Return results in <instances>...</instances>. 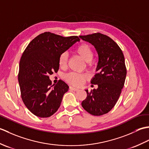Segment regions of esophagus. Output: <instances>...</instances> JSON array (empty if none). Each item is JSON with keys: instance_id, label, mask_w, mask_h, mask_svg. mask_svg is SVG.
Wrapping results in <instances>:
<instances>
[{"instance_id": "1", "label": "esophagus", "mask_w": 149, "mask_h": 149, "mask_svg": "<svg viewBox=\"0 0 149 149\" xmlns=\"http://www.w3.org/2000/svg\"><path fill=\"white\" fill-rule=\"evenodd\" d=\"M70 88L72 90H74V91H78L79 90V88L73 87V86H70Z\"/></svg>"}]
</instances>
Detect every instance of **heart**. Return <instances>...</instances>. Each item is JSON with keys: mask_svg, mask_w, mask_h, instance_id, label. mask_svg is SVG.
Returning <instances> with one entry per match:
<instances>
[{"mask_svg": "<svg viewBox=\"0 0 149 149\" xmlns=\"http://www.w3.org/2000/svg\"><path fill=\"white\" fill-rule=\"evenodd\" d=\"M75 52L79 55L85 61L90 63L93 58V52L91 47L86 43H82L79 45ZM68 63V55L66 52H63L59 56V65L61 68H65ZM88 75L84 74H79L75 72L68 73L65 75V80L68 83L75 86H79L88 79Z\"/></svg>", "mask_w": 149, "mask_h": 149, "instance_id": "heart-1", "label": "heart"}]
</instances>
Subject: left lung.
Segmentation results:
<instances>
[{
    "instance_id": "8db88e82",
    "label": "left lung",
    "mask_w": 149,
    "mask_h": 149,
    "mask_svg": "<svg viewBox=\"0 0 149 149\" xmlns=\"http://www.w3.org/2000/svg\"><path fill=\"white\" fill-rule=\"evenodd\" d=\"M79 37L93 45L99 56L97 73L91 81L98 88L85 90L87 97L81 105L91 115L100 116L112 109L122 92L127 74L124 56L117 43L106 35L98 33Z\"/></svg>"
}]
</instances>
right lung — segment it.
<instances>
[{"instance_id": "obj_1", "label": "right lung", "mask_w": 149, "mask_h": 149, "mask_svg": "<svg viewBox=\"0 0 149 149\" xmlns=\"http://www.w3.org/2000/svg\"><path fill=\"white\" fill-rule=\"evenodd\" d=\"M79 40L76 36L63 37L45 32L25 49L19 64L18 82L22 100L34 115L47 118L59 109L69 87L61 80L52 85L49 75L58 71L60 54Z\"/></svg>"}]
</instances>
